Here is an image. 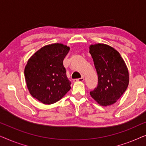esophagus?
<instances>
[{"mask_svg": "<svg viewBox=\"0 0 146 146\" xmlns=\"http://www.w3.org/2000/svg\"><path fill=\"white\" fill-rule=\"evenodd\" d=\"M84 80V77L82 76V78H80L74 80V82H83Z\"/></svg>", "mask_w": 146, "mask_h": 146, "instance_id": "1", "label": "esophagus"}]
</instances>
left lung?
Masks as SVG:
<instances>
[{
  "label": "left lung",
  "instance_id": "8db88e82",
  "mask_svg": "<svg viewBox=\"0 0 146 146\" xmlns=\"http://www.w3.org/2000/svg\"><path fill=\"white\" fill-rule=\"evenodd\" d=\"M89 48L98 76V86L90 94L99 105L109 106L126 90L128 69L120 54L110 46L98 43L91 44Z\"/></svg>",
  "mask_w": 146,
  "mask_h": 146
}]
</instances>
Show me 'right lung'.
I'll use <instances>...</instances> for the list:
<instances>
[{"label": "right lung", "instance_id": "right-lung-1", "mask_svg": "<svg viewBox=\"0 0 146 146\" xmlns=\"http://www.w3.org/2000/svg\"><path fill=\"white\" fill-rule=\"evenodd\" d=\"M70 47L61 43L46 45L29 59L25 68L27 88L44 104H52L70 90L63 60Z\"/></svg>", "mask_w": 146, "mask_h": 146}]
</instances>
